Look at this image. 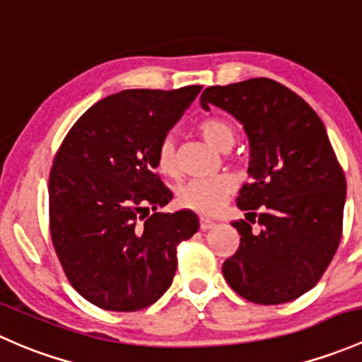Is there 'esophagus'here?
<instances>
[{"label": "esophagus", "mask_w": 362, "mask_h": 362, "mask_svg": "<svg viewBox=\"0 0 362 362\" xmlns=\"http://www.w3.org/2000/svg\"><path fill=\"white\" fill-rule=\"evenodd\" d=\"M216 223L209 218H200V230H211L214 228Z\"/></svg>", "instance_id": "obj_1"}]
</instances>
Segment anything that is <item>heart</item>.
<instances>
[{"label":"heart","instance_id":"b5f03b06","mask_svg":"<svg viewBox=\"0 0 362 362\" xmlns=\"http://www.w3.org/2000/svg\"><path fill=\"white\" fill-rule=\"evenodd\" d=\"M199 134L207 141L211 146L218 150L226 151L235 143V129L232 124L221 118H206L199 124ZM156 163L158 169L165 176H177L180 165H177L176 143L170 136L160 143L158 151H156ZM235 182L226 174L214 177H206V180H192L180 186L177 189V202L182 207L192 209V211L200 212V214H214L221 209L225 200L228 199L230 193L233 192Z\"/></svg>","mask_w":362,"mask_h":362}]
</instances>
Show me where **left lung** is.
I'll list each match as a JSON object with an SVG mask.
<instances>
[{"label": "left lung", "mask_w": 362, "mask_h": 362, "mask_svg": "<svg viewBox=\"0 0 362 362\" xmlns=\"http://www.w3.org/2000/svg\"><path fill=\"white\" fill-rule=\"evenodd\" d=\"M200 104L235 117L251 150V182L237 197L247 214L232 223L240 245L223 263V275L252 303L296 300L322 277L344 226L347 182L324 124L300 95L270 78L207 87Z\"/></svg>", "instance_id": "8db88e82"}]
</instances>
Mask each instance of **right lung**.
<instances>
[{"label":"right lung","mask_w":362,"mask_h":362,"mask_svg":"<svg viewBox=\"0 0 362 362\" xmlns=\"http://www.w3.org/2000/svg\"><path fill=\"white\" fill-rule=\"evenodd\" d=\"M202 85L132 88L100 99L71 127L48 181L50 235L64 274L95 307L136 312L173 284L177 244L199 230L173 200L156 151Z\"/></svg>","instance_id":"add662e5"}]
</instances>
